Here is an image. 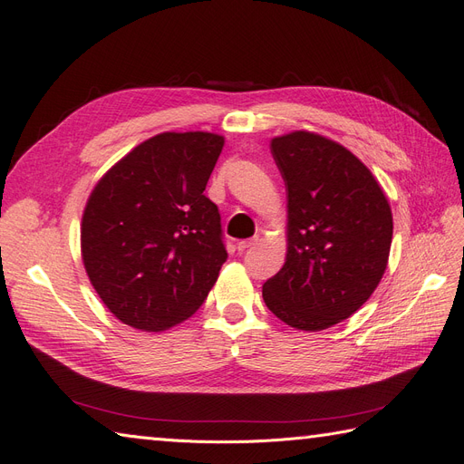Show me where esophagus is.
<instances>
[{
    "label": "esophagus",
    "mask_w": 464,
    "mask_h": 464,
    "mask_svg": "<svg viewBox=\"0 0 464 464\" xmlns=\"http://www.w3.org/2000/svg\"><path fill=\"white\" fill-rule=\"evenodd\" d=\"M257 242H259V236L257 234L254 237H249V240H240V242H237V251H246L251 246H256Z\"/></svg>",
    "instance_id": "obj_1"
}]
</instances>
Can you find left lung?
<instances>
[{
	"instance_id": "8db88e82",
	"label": "left lung",
	"mask_w": 464,
	"mask_h": 464,
	"mask_svg": "<svg viewBox=\"0 0 464 464\" xmlns=\"http://www.w3.org/2000/svg\"><path fill=\"white\" fill-rule=\"evenodd\" d=\"M271 152L288 191L286 261L263 300L294 329H329L382 283L391 207L370 168L333 139L292 131L275 137Z\"/></svg>"
}]
</instances>
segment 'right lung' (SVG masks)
<instances>
[{"instance_id":"obj_1","label":"right lung","mask_w":464,"mask_h":464,"mask_svg":"<svg viewBox=\"0 0 464 464\" xmlns=\"http://www.w3.org/2000/svg\"><path fill=\"white\" fill-rule=\"evenodd\" d=\"M224 137L164 131L98 179L81 222L92 288L121 323L160 333L207 298L228 254L218 207L203 193Z\"/></svg>"}]
</instances>
